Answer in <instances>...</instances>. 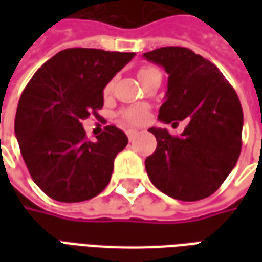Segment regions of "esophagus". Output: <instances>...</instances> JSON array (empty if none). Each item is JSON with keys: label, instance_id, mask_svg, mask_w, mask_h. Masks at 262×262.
Returning a JSON list of instances; mask_svg holds the SVG:
<instances>
[{"label": "esophagus", "instance_id": "esophagus-1", "mask_svg": "<svg viewBox=\"0 0 262 262\" xmlns=\"http://www.w3.org/2000/svg\"><path fill=\"white\" fill-rule=\"evenodd\" d=\"M126 135H127V137H129V140H135L136 139V136L139 135V132L135 130V129H129V130L126 132Z\"/></svg>", "mask_w": 262, "mask_h": 262}]
</instances>
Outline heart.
I'll list each match as a JSON object with an SVG mask.
<instances>
[{
    "instance_id": "obj_1",
    "label": "heart",
    "mask_w": 262,
    "mask_h": 262,
    "mask_svg": "<svg viewBox=\"0 0 262 262\" xmlns=\"http://www.w3.org/2000/svg\"><path fill=\"white\" fill-rule=\"evenodd\" d=\"M154 71H159V70L154 69V67H142L139 70V80H142L143 77L151 74ZM111 88H112V82H109L108 85L105 86V92L111 91ZM120 118L127 125H143L148 119V111L144 106L125 109V111L120 112Z\"/></svg>"
}]
</instances>
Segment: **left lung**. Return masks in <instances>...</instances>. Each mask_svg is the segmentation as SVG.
Instances as JSON below:
<instances>
[{"label": "left lung", "instance_id": "8db88e82", "mask_svg": "<svg viewBox=\"0 0 262 262\" xmlns=\"http://www.w3.org/2000/svg\"><path fill=\"white\" fill-rule=\"evenodd\" d=\"M143 57L168 74L159 119H188L181 136L150 127L157 148L146 159L153 185L180 201L210 196L234 168L242 150L243 109L236 91L219 69L191 49L168 46Z\"/></svg>", "mask_w": 262, "mask_h": 262}]
</instances>
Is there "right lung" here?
<instances>
[{
	"mask_svg": "<svg viewBox=\"0 0 262 262\" xmlns=\"http://www.w3.org/2000/svg\"><path fill=\"white\" fill-rule=\"evenodd\" d=\"M135 53L66 49L33 74L22 92L15 135L32 180L52 199L82 202L106 188L114 160L127 144L116 126L97 142L85 139L81 120L103 106V88Z\"/></svg>",
	"mask_w": 262,
	"mask_h": 262,
	"instance_id": "right-lung-1",
	"label": "right lung"
}]
</instances>
